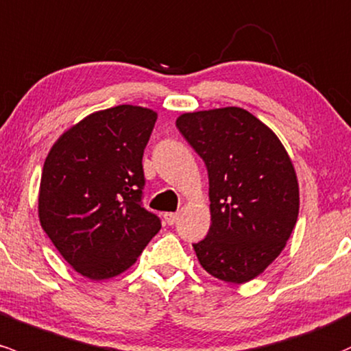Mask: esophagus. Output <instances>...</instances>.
Instances as JSON below:
<instances>
[{
    "mask_svg": "<svg viewBox=\"0 0 351 351\" xmlns=\"http://www.w3.org/2000/svg\"><path fill=\"white\" fill-rule=\"evenodd\" d=\"M178 219V213H165V221L168 225H175V221Z\"/></svg>",
    "mask_w": 351,
    "mask_h": 351,
    "instance_id": "1",
    "label": "esophagus"
}]
</instances>
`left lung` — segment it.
<instances>
[{"label":"left lung","instance_id":"left-lung-1","mask_svg":"<svg viewBox=\"0 0 351 351\" xmlns=\"http://www.w3.org/2000/svg\"><path fill=\"white\" fill-rule=\"evenodd\" d=\"M176 128L205 161L211 225L195 243L199 265L226 283H246L287 246L300 210L290 155L271 128L238 106L183 113Z\"/></svg>","mask_w":351,"mask_h":351}]
</instances>
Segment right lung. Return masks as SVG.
<instances>
[{"mask_svg":"<svg viewBox=\"0 0 351 351\" xmlns=\"http://www.w3.org/2000/svg\"><path fill=\"white\" fill-rule=\"evenodd\" d=\"M156 118L133 105L95 111L61 134L45 160L41 228L71 268L93 282L126 271L161 228L141 206V160Z\"/></svg>","mask_w":351,"mask_h":351,"instance_id":"obj_1","label":"right lung"}]
</instances>
